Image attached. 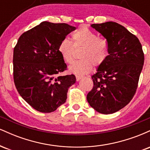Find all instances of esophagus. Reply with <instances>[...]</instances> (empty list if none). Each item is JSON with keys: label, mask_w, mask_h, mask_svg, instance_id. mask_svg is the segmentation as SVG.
<instances>
[{"label": "esophagus", "mask_w": 150, "mask_h": 150, "mask_svg": "<svg viewBox=\"0 0 150 150\" xmlns=\"http://www.w3.org/2000/svg\"><path fill=\"white\" fill-rule=\"evenodd\" d=\"M83 77V76H82V75H76V80L77 81H79Z\"/></svg>", "instance_id": "obj_1"}]
</instances>
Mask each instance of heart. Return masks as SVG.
Here are the masks:
<instances>
[{
    "mask_svg": "<svg viewBox=\"0 0 150 150\" xmlns=\"http://www.w3.org/2000/svg\"><path fill=\"white\" fill-rule=\"evenodd\" d=\"M74 44L68 39L61 41L58 52L65 63H72L74 61L75 50L82 49L80 54L81 60L73 63L69 70L77 75L89 73L94 67L101 66L106 61L109 53L107 41L100 38L87 27H82L72 35Z\"/></svg>",
    "mask_w": 150,
    "mask_h": 150,
    "instance_id": "1",
    "label": "heart"
}]
</instances>
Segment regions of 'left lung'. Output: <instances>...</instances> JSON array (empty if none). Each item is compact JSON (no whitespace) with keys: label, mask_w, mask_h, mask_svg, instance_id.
<instances>
[{"label":"left lung","mask_w":150,"mask_h":150,"mask_svg":"<svg viewBox=\"0 0 150 150\" xmlns=\"http://www.w3.org/2000/svg\"><path fill=\"white\" fill-rule=\"evenodd\" d=\"M91 27L106 39L109 53L92 76L94 86L87 100L99 113L110 114L125 107L135 95L144 53L137 37L116 22L93 24Z\"/></svg>","instance_id":"1"}]
</instances>
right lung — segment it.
Instances as JSON below:
<instances>
[{
    "label": "right lung",
    "mask_w": 150,
    "mask_h": 150,
    "mask_svg": "<svg viewBox=\"0 0 150 150\" xmlns=\"http://www.w3.org/2000/svg\"><path fill=\"white\" fill-rule=\"evenodd\" d=\"M75 27L65 23L43 22L24 32L13 51V78L20 95L42 113L56 111L65 102L74 75L58 76L67 65L58 46Z\"/></svg>",
    "instance_id": "obj_1"
}]
</instances>
